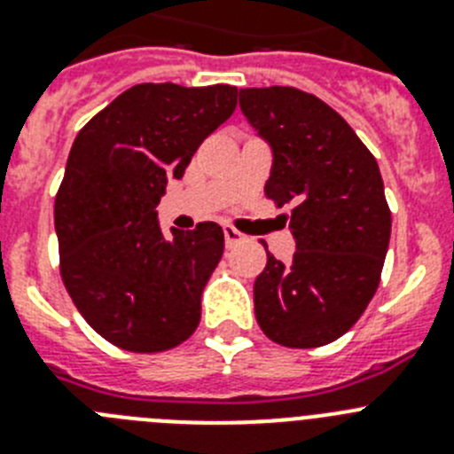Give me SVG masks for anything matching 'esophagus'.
Wrapping results in <instances>:
<instances>
[{"label":"esophagus","instance_id":"1","mask_svg":"<svg viewBox=\"0 0 454 454\" xmlns=\"http://www.w3.org/2000/svg\"><path fill=\"white\" fill-rule=\"evenodd\" d=\"M223 231H224V243H227V247H234V246H239V243H243V240H246V236L240 234L239 230H234V227H230V224H227Z\"/></svg>","mask_w":454,"mask_h":454}]
</instances>
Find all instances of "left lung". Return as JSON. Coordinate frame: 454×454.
Masks as SVG:
<instances>
[{
	"label": "left lung",
	"instance_id": "obj_1",
	"mask_svg": "<svg viewBox=\"0 0 454 454\" xmlns=\"http://www.w3.org/2000/svg\"><path fill=\"white\" fill-rule=\"evenodd\" d=\"M240 111L272 147L266 198L291 207V263L254 282L263 334L284 348H320L362 318L382 277L391 211L375 156L350 124L311 92L243 88ZM266 246V243H263Z\"/></svg>",
	"mask_w": 454,
	"mask_h": 454
}]
</instances>
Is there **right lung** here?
Returning <instances> with one entry per match:
<instances>
[{"instance_id": "right-lung-1", "label": "right lung", "mask_w": 454, "mask_h": 454, "mask_svg": "<svg viewBox=\"0 0 454 454\" xmlns=\"http://www.w3.org/2000/svg\"><path fill=\"white\" fill-rule=\"evenodd\" d=\"M236 95L227 83H138L72 143L54 202L61 277L79 314L120 350H170L198 330L224 234L200 223L166 236L156 204L234 114Z\"/></svg>"}]
</instances>
